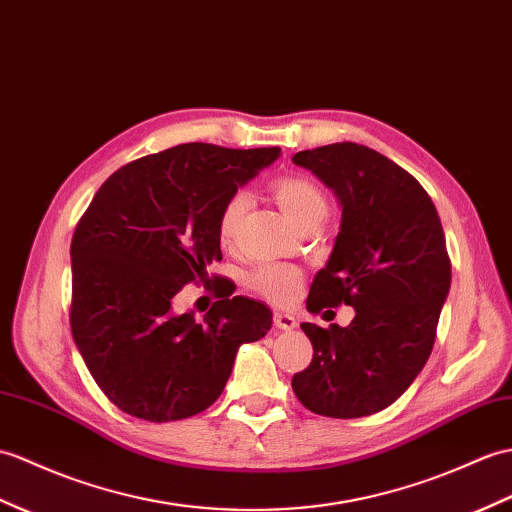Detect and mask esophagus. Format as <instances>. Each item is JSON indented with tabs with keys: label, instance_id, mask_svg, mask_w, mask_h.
Segmentation results:
<instances>
[{
	"label": "esophagus",
	"instance_id": "1",
	"mask_svg": "<svg viewBox=\"0 0 512 512\" xmlns=\"http://www.w3.org/2000/svg\"><path fill=\"white\" fill-rule=\"evenodd\" d=\"M272 323H275V327L281 331L296 329V318L290 314H283V312H275V316H272Z\"/></svg>",
	"mask_w": 512,
	"mask_h": 512
}]
</instances>
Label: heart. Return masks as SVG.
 <instances>
[{
    "instance_id": "heart-1",
    "label": "heart",
    "mask_w": 512,
    "mask_h": 512,
    "mask_svg": "<svg viewBox=\"0 0 512 512\" xmlns=\"http://www.w3.org/2000/svg\"><path fill=\"white\" fill-rule=\"evenodd\" d=\"M270 192L279 202V207L288 213V218L303 229L318 227L329 211L325 189L305 174H285L275 178L270 183ZM246 209L248 198L242 192H235L224 200L216 224L218 237L224 246H231L240 235ZM301 281L303 272L288 264H261L246 277L248 288L279 305L296 299Z\"/></svg>"
}]
</instances>
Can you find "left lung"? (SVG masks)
I'll use <instances>...</instances> for the list:
<instances>
[{"label":"left lung","mask_w":512,"mask_h":512,"mask_svg":"<svg viewBox=\"0 0 512 512\" xmlns=\"http://www.w3.org/2000/svg\"><path fill=\"white\" fill-rule=\"evenodd\" d=\"M292 161L334 189L342 207L307 310H355L349 327L301 325L314 358L292 377V390L323 417H368L397 401L432 353L451 285L443 224L417 178L371 148L342 141Z\"/></svg>","instance_id":"obj_1"}]
</instances>
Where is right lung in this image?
<instances>
[{
    "label": "right lung",
    "mask_w": 512,
    "mask_h": 512,
    "mask_svg": "<svg viewBox=\"0 0 512 512\" xmlns=\"http://www.w3.org/2000/svg\"><path fill=\"white\" fill-rule=\"evenodd\" d=\"M281 148L181 144L126 163L93 196L71 240V334L95 384L130 417L165 423L207 410L237 349L272 312L216 288L202 320L176 314L185 283L220 261L218 213Z\"/></svg>",
    "instance_id": "obj_1"
}]
</instances>
